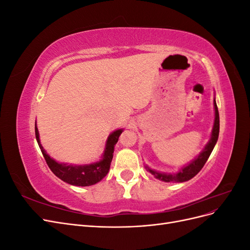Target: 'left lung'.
Returning a JSON list of instances; mask_svg holds the SVG:
<instances>
[{
	"label": "left lung",
	"mask_w": 250,
	"mask_h": 250,
	"mask_svg": "<svg viewBox=\"0 0 250 250\" xmlns=\"http://www.w3.org/2000/svg\"><path fill=\"white\" fill-rule=\"evenodd\" d=\"M214 106H215V123H214V127H213V131H211V138H210L209 142L208 143L206 148H204V150L198 155L197 158H195V160L191 164H188L187 167L183 168L176 174L158 173V172L151 170L149 168H147V170L152 173L157 179L163 180V181H165V183H172V181H174V183H184V181H188L191 178H193L196 174H197L203 168V166L206 165L208 158L209 157L211 151H213L216 143L218 141L219 127H220V123H219V111H218V107H217V104H216L215 100H214Z\"/></svg>",
	"instance_id": "1"
}]
</instances>
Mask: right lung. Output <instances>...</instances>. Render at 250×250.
<instances>
[{
  "mask_svg": "<svg viewBox=\"0 0 250 250\" xmlns=\"http://www.w3.org/2000/svg\"><path fill=\"white\" fill-rule=\"evenodd\" d=\"M122 129H118L113 131L106 141V147H105L103 158L98 163L85 165V166H67L64 164H58L53 158H51L46 151L43 150L41 141H40V133L37 130L36 123H35V137L36 141L39 143V146L42 150V153L46 160L49 168L55 175L65 183L72 186L78 187H87L92 186L106 176V174L109 171L110 163L113 156V148L118 143L119 137L122 133Z\"/></svg>",
  "mask_w": 250,
  "mask_h": 250,
  "instance_id": "right-lung-1",
  "label": "right lung"
}]
</instances>
